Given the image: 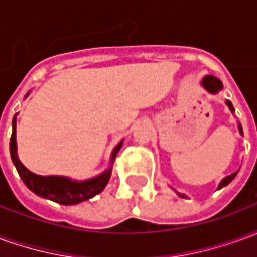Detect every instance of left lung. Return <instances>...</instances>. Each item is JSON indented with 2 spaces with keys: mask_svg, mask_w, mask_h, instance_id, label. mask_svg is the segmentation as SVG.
<instances>
[{
  "mask_svg": "<svg viewBox=\"0 0 257 257\" xmlns=\"http://www.w3.org/2000/svg\"><path fill=\"white\" fill-rule=\"evenodd\" d=\"M202 86H204L205 89L208 90L209 93H217L219 90L223 89V84H221L220 79L216 78V77H213V75H206V77H204V79H202ZM226 104L228 106V108H230V111L234 112V107H232L231 101L226 100ZM238 129H239V134L243 135L242 126H241L239 123H238ZM237 173L238 172H234L231 173L230 176H226V178L223 179L220 183H219V187H217V189H223V187H226L228 183H231L232 180H234V178L237 176ZM179 195H180V197H183V198H186V195H184V194H179Z\"/></svg>",
  "mask_w": 257,
  "mask_h": 257,
  "instance_id": "left-lung-1",
  "label": "left lung"
}]
</instances>
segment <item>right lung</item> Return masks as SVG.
<instances>
[{
    "label": "right lung",
    "mask_w": 257,
    "mask_h": 257,
    "mask_svg": "<svg viewBox=\"0 0 257 257\" xmlns=\"http://www.w3.org/2000/svg\"><path fill=\"white\" fill-rule=\"evenodd\" d=\"M29 93L26 95V97ZM16 115L15 114L12 119V136H11V143H9V150H11V158L14 165L18 169L19 176L23 180V183L27 186V189L42 198L51 199L53 202H58L62 205H75L79 202H84L88 199L93 198L95 195L101 193L111 178L112 164L117 157V153L122 146V140L117 145V147L112 150L110 157V167L106 171L100 173L96 178L88 179L84 182H77L71 179L64 178V176H40L36 173L30 172L27 168L20 162L18 157V146H16Z\"/></svg>",
    "instance_id": "add662e5"
}]
</instances>
